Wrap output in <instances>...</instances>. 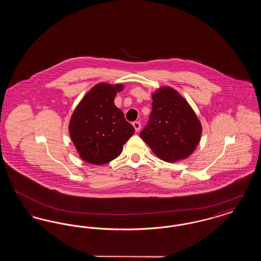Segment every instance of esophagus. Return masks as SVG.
Wrapping results in <instances>:
<instances>
[{
  "label": "esophagus",
  "instance_id": "1",
  "mask_svg": "<svg viewBox=\"0 0 261 261\" xmlns=\"http://www.w3.org/2000/svg\"><path fill=\"white\" fill-rule=\"evenodd\" d=\"M133 127H134L135 131L138 132V131L141 129V123H140V121H135V122H133Z\"/></svg>",
  "mask_w": 261,
  "mask_h": 261
}]
</instances>
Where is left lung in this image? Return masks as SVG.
I'll use <instances>...</instances> for the list:
<instances>
[{"label":"left lung","mask_w":261,"mask_h":261,"mask_svg":"<svg viewBox=\"0 0 261 261\" xmlns=\"http://www.w3.org/2000/svg\"><path fill=\"white\" fill-rule=\"evenodd\" d=\"M149 123L140 137L164 162L190 156L199 145L201 124L191 106L173 88L162 87L152 94Z\"/></svg>","instance_id":"1"}]
</instances>
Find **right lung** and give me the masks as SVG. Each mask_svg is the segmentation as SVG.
Instances as JSON below:
<instances>
[{
    "mask_svg": "<svg viewBox=\"0 0 261 261\" xmlns=\"http://www.w3.org/2000/svg\"><path fill=\"white\" fill-rule=\"evenodd\" d=\"M123 84L99 83L80 100L69 121V133L80 158L102 165L116 159L123 145L135 132L114 105Z\"/></svg>",
    "mask_w": 261,
    "mask_h": 261,
    "instance_id": "right-lung-1",
    "label": "right lung"
}]
</instances>
